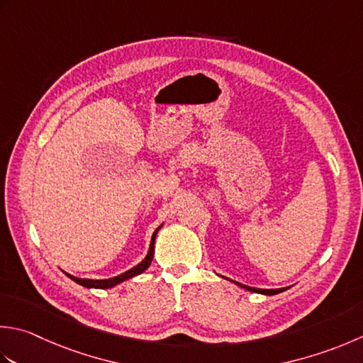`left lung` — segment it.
Segmentation results:
<instances>
[{
	"mask_svg": "<svg viewBox=\"0 0 363 363\" xmlns=\"http://www.w3.org/2000/svg\"><path fill=\"white\" fill-rule=\"evenodd\" d=\"M234 283H236V281H234ZM238 285L245 288L247 291H252V293H259V294H267V296H274V294L281 293V291H285V288H280V289H259V288H250V286L240 285V283H238Z\"/></svg>",
	"mask_w": 363,
	"mask_h": 363,
	"instance_id": "left-lung-1",
	"label": "left lung"
}]
</instances>
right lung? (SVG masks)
<instances>
[{
	"label": "right lung",
	"instance_id": "obj_1",
	"mask_svg": "<svg viewBox=\"0 0 363 363\" xmlns=\"http://www.w3.org/2000/svg\"><path fill=\"white\" fill-rule=\"evenodd\" d=\"M162 228V226H159L157 230L154 231V234H152V239H151V247H149V252H147V255H146V258L140 262L138 266H135L133 269H130V271H127V272H124V274H121V275H118V277H113V279H106V280H88V279H77V277H74V275H69V274H66L69 279H72L74 281H77L78 285H82V286H84V288H99V289H106V288H111V286H115V285H118V283H121V281H124V280H129V279H132V277H135V275H138V274H141V272H145L146 269L151 266V261H152V257H154V240H155V236H157V231Z\"/></svg>",
	"mask_w": 363,
	"mask_h": 363
}]
</instances>
